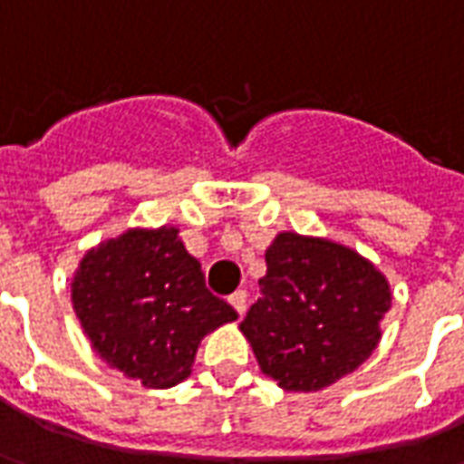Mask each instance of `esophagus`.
<instances>
[{
  "label": "esophagus",
  "mask_w": 464,
  "mask_h": 464,
  "mask_svg": "<svg viewBox=\"0 0 464 464\" xmlns=\"http://www.w3.org/2000/svg\"><path fill=\"white\" fill-rule=\"evenodd\" d=\"M228 303H231L233 308H236V313L238 315H243L246 313V308H248V293L246 291H236L228 295Z\"/></svg>",
  "instance_id": "1"
}]
</instances>
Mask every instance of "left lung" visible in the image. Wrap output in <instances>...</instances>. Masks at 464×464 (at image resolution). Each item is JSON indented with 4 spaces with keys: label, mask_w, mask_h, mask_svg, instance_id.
Masks as SVG:
<instances>
[{
    "label": "left lung",
    "mask_w": 464,
    "mask_h": 464,
    "mask_svg": "<svg viewBox=\"0 0 464 464\" xmlns=\"http://www.w3.org/2000/svg\"><path fill=\"white\" fill-rule=\"evenodd\" d=\"M266 266L241 331L268 378L313 392L370 358L390 308V285L372 263L333 241L281 233Z\"/></svg>",
    "instance_id": "left-lung-1"
}]
</instances>
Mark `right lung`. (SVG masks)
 <instances>
[{
  "mask_svg": "<svg viewBox=\"0 0 464 464\" xmlns=\"http://www.w3.org/2000/svg\"><path fill=\"white\" fill-rule=\"evenodd\" d=\"M72 301L96 353L146 388L188 378L203 335L238 318L206 288L201 263L166 226L126 231L86 253Z\"/></svg>",
  "mask_w": 464,
  "mask_h": 464,
  "instance_id": "1",
  "label": "right lung"
}]
</instances>
